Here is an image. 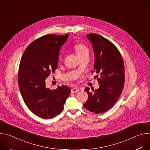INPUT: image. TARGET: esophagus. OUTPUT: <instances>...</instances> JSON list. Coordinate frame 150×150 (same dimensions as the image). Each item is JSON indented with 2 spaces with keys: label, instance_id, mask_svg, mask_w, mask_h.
Here are the masks:
<instances>
[{
  "label": "esophagus",
  "instance_id": "esophagus-1",
  "mask_svg": "<svg viewBox=\"0 0 150 150\" xmlns=\"http://www.w3.org/2000/svg\"><path fill=\"white\" fill-rule=\"evenodd\" d=\"M78 91H79V89L78 88H73L71 89V92L74 93H76Z\"/></svg>",
  "mask_w": 150,
  "mask_h": 150
}]
</instances>
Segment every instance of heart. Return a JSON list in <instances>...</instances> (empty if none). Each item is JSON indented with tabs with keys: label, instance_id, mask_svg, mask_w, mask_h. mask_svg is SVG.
Segmentation results:
<instances>
[{
	"label": "heart",
	"instance_id": "obj_1",
	"mask_svg": "<svg viewBox=\"0 0 150 150\" xmlns=\"http://www.w3.org/2000/svg\"><path fill=\"white\" fill-rule=\"evenodd\" d=\"M74 49L76 51L78 56L82 55L85 53H89V49L88 48L83 44H76L74 46ZM58 60L59 62L62 61V54H60L58 57Z\"/></svg>",
	"mask_w": 150,
	"mask_h": 150
}]
</instances>
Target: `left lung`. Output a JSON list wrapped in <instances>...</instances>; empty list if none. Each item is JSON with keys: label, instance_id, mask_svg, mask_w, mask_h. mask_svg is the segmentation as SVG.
<instances>
[{"label": "left lung", "instance_id": "1", "mask_svg": "<svg viewBox=\"0 0 150 150\" xmlns=\"http://www.w3.org/2000/svg\"><path fill=\"white\" fill-rule=\"evenodd\" d=\"M93 47L95 61L94 71L100 83L97 90L87 87L88 98L83 107L91 112L100 114L109 110L118 100L124 86L125 67L117 47L108 39L97 34L87 35Z\"/></svg>", "mask_w": 150, "mask_h": 150}]
</instances>
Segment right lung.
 I'll use <instances>...</instances> for the list:
<instances>
[{"label":"right lung","instance_id":"1","mask_svg":"<svg viewBox=\"0 0 150 150\" xmlns=\"http://www.w3.org/2000/svg\"><path fill=\"white\" fill-rule=\"evenodd\" d=\"M68 35L47 34L37 38L27 47L20 62V92L28 108L42 119L60 114L71 93L66 85L51 90L46 88L45 81L57 68L59 50Z\"/></svg>","mask_w":150,"mask_h":150}]
</instances>
